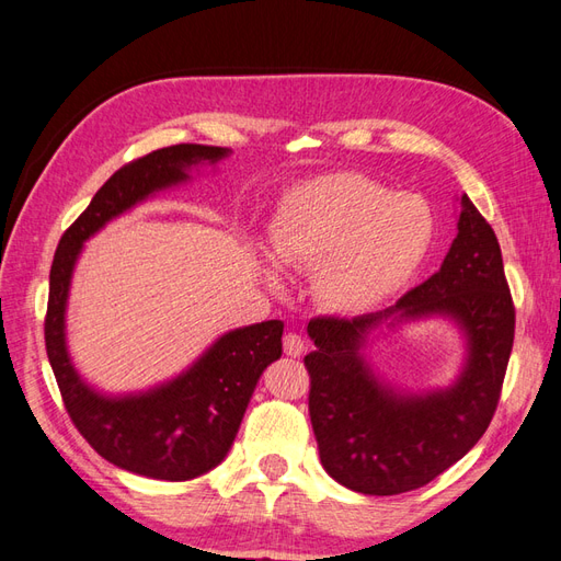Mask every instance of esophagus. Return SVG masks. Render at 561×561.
I'll return each mask as SVG.
<instances>
[{"label":"esophagus","mask_w":561,"mask_h":561,"mask_svg":"<svg viewBox=\"0 0 561 561\" xmlns=\"http://www.w3.org/2000/svg\"><path fill=\"white\" fill-rule=\"evenodd\" d=\"M304 351H306V341L300 339L298 334H286L284 336V353L289 355V357H300L304 355Z\"/></svg>","instance_id":"1"}]
</instances>
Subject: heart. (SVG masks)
<instances>
[{"mask_svg": "<svg viewBox=\"0 0 561 561\" xmlns=\"http://www.w3.org/2000/svg\"><path fill=\"white\" fill-rule=\"evenodd\" d=\"M436 239L428 204L360 172L329 175L286 192L270 227L267 282L312 272V298L327 312L360 314L393 298L422 270Z\"/></svg>", "mask_w": 561, "mask_h": 561, "instance_id": "b5f03b06", "label": "heart"}]
</instances>
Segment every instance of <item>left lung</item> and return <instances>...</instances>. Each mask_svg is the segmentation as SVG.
Wrapping results in <instances>:
<instances>
[{"instance_id": "1", "label": "left lung", "mask_w": 561, "mask_h": 561, "mask_svg": "<svg viewBox=\"0 0 561 561\" xmlns=\"http://www.w3.org/2000/svg\"><path fill=\"white\" fill-rule=\"evenodd\" d=\"M426 317L460 329L466 365L445 390L412 394L379 378L364 351L377 328ZM308 336V408L329 477L365 495L434 481L485 434L510 363L514 306L493 227L462 194L457 237L436 275L381 312L314 318Z\"/></svg>"}]
</instances>
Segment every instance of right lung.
I'll return each instance as SVG.
<instances>
[{"label": "right lung", "instance_id": "obj_1", "mask_svg": "<svg viewBox=\"0 0 561 561\" xmlns=\"http://www.w3.org/2000/svg\"><path fill=\"white\" fill-rule=\"evenodd\" d=\"M225 147L175 144L137 158L92 198L66 229L49 272L45 341L66 410L92 448L125 471L161 481H190L218 467L237 438L255 383L282 357V320L215 339L178 377L147 391L108 396L82 379L66 343V308L84 241L153 194L192 180V170L227 158Z\"/></svg>", "mask_w": 561, "mask_h": 561}]
</instances>
